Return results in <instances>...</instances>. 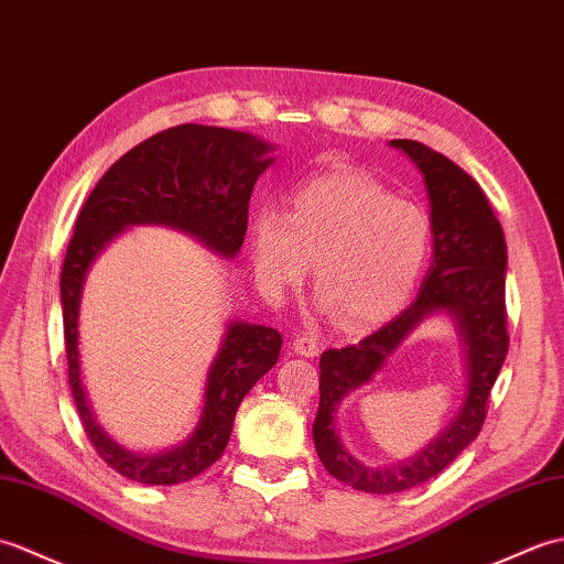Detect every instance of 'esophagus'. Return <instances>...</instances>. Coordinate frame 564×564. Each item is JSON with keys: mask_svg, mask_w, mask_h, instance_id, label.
<instances>
[{"mask_svg": "<svg viewBox=\"0 0 564 564\" xmlns=\"http://www.w3.org/2000/svg\"><path fill=\"white\" fill-rule=\"evenodd\" d=\"M292 349H294L296 355H302V357H316L321 352V343H318L316 335L299 333L294 340H292Z\"/></svg>", "mask_w": 564, "mask_h": 564, "instance_id": "esophagus-1", "label": "esophagus"}]
</instances>
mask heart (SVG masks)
<instances>
[{
  "mask_svg": "<svg viewBox=\"0 0 564 564\" xmlns=\"http://www.w3.org/2000/svg\"><path fill=\"white\" fill-rule=\"evenodd\" d=\"M432 250V217L415 199L359 171L299 187L290 215L262 209L253 221L256 280L274 302L308 278L316 260V311L367 330L408 304Z\"/></svg>",
  "mask_w": 564,
  "mask_h": 564,
  "instance_id": "obj_1",
  "label": "heart"
}]
</instances>
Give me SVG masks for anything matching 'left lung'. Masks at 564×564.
Instances as JSON below:
<instances>
[{
	"label": "left lung",
	"instance_id": "1",
	"mask_svg": "<svg viewBox=\"0 0 564 564\" xmlns=\"http://www.w3.org/2000/svg\"><path fill=\"white\" fill-rule=\"evenodd\" d=\"M391 147L408 154L422 173L430 197L432 262L415 302L403 314L357 345L321 355V403L314 420V444L325 470L355 490L373 495L403 492L427 482L478 436L509 347L507 241L482 187L427 144L391 140ZM432 315L452 317L459 335L467 377L462 408L415 457L393 467H365L344 448L336 410L349 392L370 382L406 335Z\"/></svg>",
	"mask_w": 564,
	"mask_h": 564
}]
</instances>
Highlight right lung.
<instances>
[{"label":"right lung","mask_w":564,"mask_h":564,"mask_svg":"<svg viewBox=\"0 0 564 564\" xmlns=\"http://www.w3.org/2000/svg\"><path fill=\"white\" fill-rule=\"evenodd\" d=\"M274 147L250 132L178 124L149 137L96 183L74 224L59 278L69 388L84 432L112 470L142 485H176L207 470L229 444L241 400L278 365L282 335L229 321L207 369L203 412L191 436L166 452L144 454L118 444L96 422L82 383L79 308L89 270L122 231L156 224L193 236L221 258H236L248 227L250 193L272 166Z\"/></svg>","instance_id":"1"}]
</instances>
